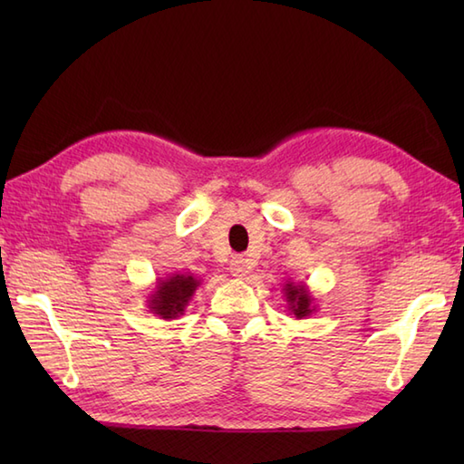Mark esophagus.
<instances>
[{
	"label": "esophagus",
	"instance_id": "obj_1",
	"mask_svg": "<svg viewBox=\"0 0 464 464\" xmlns=\"http://www.w3.org/2000/svg\"><path fill=\"white\" fill-rule=\"evenodd\" d=\"M249 271H251L249 259H245V257H233V261H231V275H233V277L243 279L245 275H247Z\"/></svg>",
	"mask_w": 464,
	"mask_h": 464
}]
</instances>
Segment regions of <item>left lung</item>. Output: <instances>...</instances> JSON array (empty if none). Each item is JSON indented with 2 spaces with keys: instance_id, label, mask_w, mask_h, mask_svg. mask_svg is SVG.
Returning a JSON list of instances; mask_svg holds the SVG:
<instances>
[{
  "instance_id": "left-lung-1",
  "label": "left lung",
  "mask_w": 464,
  "mask_h": 464,
  "mask_svg": "<svg viewBox=\"0 0 464 464\" xmlns=\"http://www.w3.org/2000/svg\"><path fill=\"white\" fill-rule=\"evenodd\" d=\"M283 295L285 301H287L289 314H293L295 319H307L313 313H317L314 297L309 293V287L304 283L287 281L283 285Z\"/></svg>"
}]
</instances>
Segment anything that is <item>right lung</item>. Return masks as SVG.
Here are the masks:
<instances>
[{
	"instance_id": "right-lung-1",
	"label": "right lung",
	"mask_w": 464,
	"mask_h": 464,
	"mask_svg": "<svg viewBox=\"0 0 464 464\" xmlns=\"http://www.w3.org/2000/svg\"><path fill=\"white\" fill-rule=\"evenodd\" d=\"M199 285L201 279H197L193 273H169L167 277L157 279L145 301L147 309L165 321L181 317Z\"/></svg>"
}]
</instances>
